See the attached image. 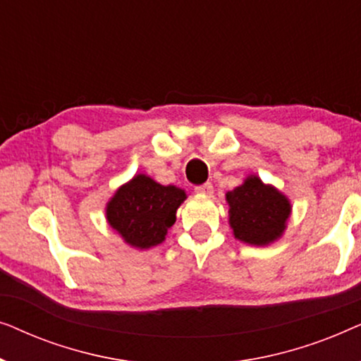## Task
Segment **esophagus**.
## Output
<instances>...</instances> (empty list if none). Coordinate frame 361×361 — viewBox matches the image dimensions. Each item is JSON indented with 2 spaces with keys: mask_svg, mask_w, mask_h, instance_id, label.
Instances as JSON below:
<instances>
[{
  "mask_svg": "<svg viewBox=\"0 0 361 361\" xmlns=\"http://www.w3.org/2000/svg\"><path fill=\"white\" fill-rule=\"evenodd\" d=\"M195 192H197V194H200V195H212V194H214V185H212L210 182H205V184L197 185Z\"/></svg>",
  "mask_w": 361,
  "mask_h": 361,
  "instance_id": "34e87169",
  "label": "esophagus"
}]
</instances>
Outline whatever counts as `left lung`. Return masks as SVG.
I'll list each match as a JSON object with an SVG mask.
<instances>
[{
    "label": "left lung",
    "mask_w": 361,
    "mask_h": 361,
    "mask_svg": "<svg viewBox=\"0 0 361 361\" xmlns=\"http://www.w3.org/2000/svg\"><path fill=\"white\" fill-rule=\"evenodd\" d=\"M225 200L228 204V224L241 243L268 246L288 228L293 212L290 200L258 176L250 174L243 184L226 192Z\"/></svg>",
    "instance_id": "obj_1"
}]
</instances>
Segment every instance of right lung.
<instances>
[{
    "label": "right lung",
    "mask_w": 361,
    "mask_h": 361,
    "mask_svg": "<svg viewBox=\"0 0 361 361\" xmlns=\"http://www.w3.org/2000/svg\"><path fill=\"white\" fill-rule=\"evenodd\" d=\"M185 199V190L179 187L162 185L149 176L136 174L106 202V221L131 248L149 250L166 240Z\"/></svg>",
    "instance_id": "1"
}]
</instances>
